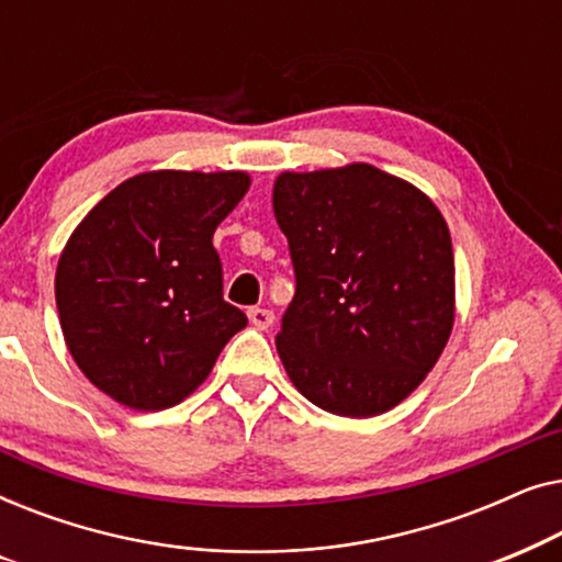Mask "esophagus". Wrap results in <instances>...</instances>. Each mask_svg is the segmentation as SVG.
Segmentation results:
<instances>
[{"label": "esophagus", "mask_w": 562, "mask_h": 562, "mask_svg": "<svg viewBox=\"0 0 562 562\" xmlns=\"http://www.w3.org/2000/svg\"><path fill=\"white\" fill-rule=\"evenodd\" d=\"M248 319L252 322V327L258 329H268L273 325V312L271 310H263V306H250L248 310Z\"/></svg>", "instance_id": "obj_1"}]
</instances>
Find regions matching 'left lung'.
I'll return each instance as SVG.
<instances>
[{"instance_id":"1","label":"left lung","mask_w":562,"mask_h":562,"mask_svg":"<svg viewBox=\"0 0 562 562\" xmlns=\"http://www.w3.org/2000/svg\"><path fill=\"white\" fill-rule=\"evenodd\" d=\"M273 212L296 294L276 335L314 406L375 417L425 381L456 319V260L442 214L368 164L281 173Z\"/></svg>"}]
</instances>
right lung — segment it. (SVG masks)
Returning <instances> with one entry per match:
<instances>
[{
  "instance_id": "add662e5",
  "label": "right lung",
  "mask_w": 562,
  "mask_h": 562,
  "mask_svg": "<svg viewBox=\"0 0 562 562\" xmlns=\"http://www.w3.org/2000/svg\"><path fill=\"white\" fill-rule=\"evenodd\" d=\"M243 171H150L112 189L68 237L56 306L76 366L137 412L179 404L248 317L222 299L212 235Z\"/></svg>"
}]
</instances>
